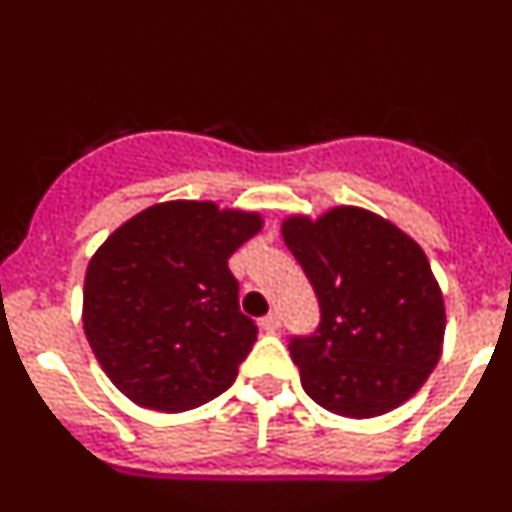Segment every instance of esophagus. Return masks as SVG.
<instances>
[{
    "label": "esophagus",
    "instance_id": "obj_1",
    "mask_svg": "<svg viewBox=\"0 0 512 512\" xmlns=\"http://www.w3.org/2000/svg\"><path fill=\"white\" fill-rule=\"evenodd\" d=\"M279 325H282L279 312H269L266 318H261V330H266V333H274V330H279Z\"/></svg>",
    "mask_w": 512,
    "mask_h": 512
}]
</instances>
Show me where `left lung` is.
I'll return each instance as SVG.
<instances>
[{"label":"left lung","mask_w":512,"mask_h":512,"mask_svg":"<svg viewBox=\"0 0 512 512\" xmlns=\"http://www.w3.org/2000/svg\"><path fill=\"white\" fill-rule=\"evenodd\" d=\"M282 238L320 302L315 336L289 343L307 395L354 420L400 408L436 369L446 333L443 292L420 243L354 205L284 217Z\"/></svg>","instance_id":"obj_1"}]
</instances>
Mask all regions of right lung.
I'll return each instance as SVG.
<instances>
[{
	"instance_id": "right-lung-1",
	"label": "right lung",
	"mask_w": 512,
	"mask_h": 512,
	"mask_svg": "<svg viewBox=\"0 0 512 512\" xmlns=\"http://www.w3.org/2000/svg\"><path fill=\"white\" fill-rule=\"evenodd\" d=\"M264 228L261 212L169 200L122 223L84 277V333L122 395L187 413L223 395L256 343L228 259Z\"/></svg>"
}]
</instances>
